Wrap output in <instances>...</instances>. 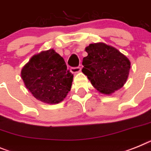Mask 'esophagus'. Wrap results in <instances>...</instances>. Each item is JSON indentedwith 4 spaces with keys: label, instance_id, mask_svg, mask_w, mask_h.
<instances>
[{
    "label": "esophagus",
    "instance_id": "1",
    "mask_svg": "<svg viewBox=\"0 0 151 151\" xmlns=\"http://www.w3.org/2000/svg\"><path fill=\"white\" fill-rule=\"evenodd\" d=\"M80 71H81L80 67H71L70 68V72L72 73H79Z\"/></svg>",
    "mask_w": 151,
    "mask_h": 151
}]
</instances>
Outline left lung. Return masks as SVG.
<instances>
[{
	"instance_id": "obj_1",
	"label": "left lung",
	"mask_w": 151,
	"mask_h": 151,
	"mask_svg": "<svg viewBox=\"0 0 151 151\" xmlns=\"http://www.w3.org/2000/svg\"><path fill=\"white\" fill-rule=\"evenodd\" d=\"M82 72L101 93L111 95L126 82L131 69L130 60L112 46L103 42L90 44L86 48Z\"/></svg>"
}]
</instances>
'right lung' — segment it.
Segmentation results:
<instances>
[{"label":"right lung","mask_w":151,"mask_h":151,"mask_svg":"<svg viewBox=\"0 0 151 151\" xmlns=\"http://www.w3.org/2000/svg\"><path fill=\"white\" fill-rule=\"evenodd\" d=\"M21 77L36 99L57 104L70 91L73 75L67 70L63 58L51 49L33 56L22 69Z\"/></svg>","instance_id":"obj_1"}]
</instances>
